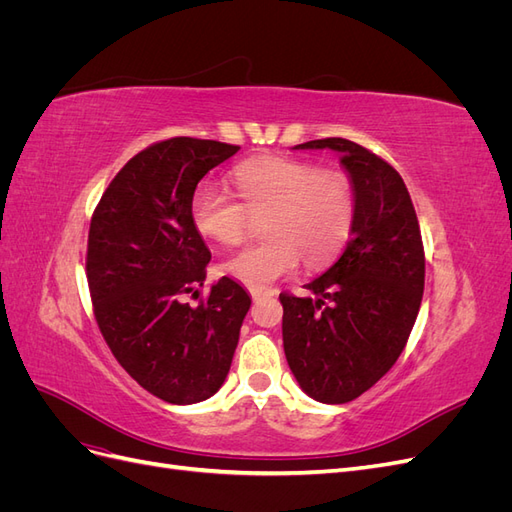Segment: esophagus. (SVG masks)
<instances>
[{
  "label": "esophagus",
  "instance_id": "esophagus-1",
  "mask_svg": "<svg viewBox=\"0 0 512 512\" xmlns=\"http://www.w3.org/2000/svg\"><path fill=\"white\" fill-rule=\"evenodd\" d=\"M250 294H252V299H254V301H258L260 297H267V294H273V290H262V288H250Z\"/></svg>",
  "mask_w": 512,
  "mask_h": 512
}]
</instances>
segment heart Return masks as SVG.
I'll return each mask as SVG.
<instances>
[{
    "mask_svg": "<svg viewBox=\"0 0 512 512\" xmlns=\"http://www.w3.org/2000/svg\"><path fill=\"white\" fill-rule=\"evenodd\" d=\"M232 181L241 200L215 185H200L190 203L194 228L222 245L247 237L250 215L267 213L269 241L245 247L224 271L250 288H265L299 269L329 262L346 245L356 194L342 170H322L307 160L262 156L239 164Z\"/></svg>",
    "mask_w": 512,
    "mask_h": 512,
    "instance_id": "1",
    "label": "heart"
}]
</instances>
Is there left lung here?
<instances>
[{
  "mask_svg": "<svg viewBox=\"0 0 512 512\" xmlns=\"http://www.w3.org/2000/svg\"><path fill=\"white\" fill-rule=\"evenodd\" d=\"M294 149L337 151L356 194L344 254L305 286L314 299L280 294L294 378L312 399L346 404L371 389L406 348L425 288L421 228L404 179L376 153L346 138Z\"/></svg>",
  "mask_w": 512,
  "mask_h": 512,
  "instance_id": "left-lung-1",
  "label": "left lung"
}]
</instances>
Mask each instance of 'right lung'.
<instances>
[{
    "label": "right lung",
    "instance_id": "right-lung-1",
    "mask_svg": "<svg viewBox=\"0 0 512 512\" xmlns=\"http://www.w3.org/2000/svg\"><path fill=\"white\" fill-rule=\"evenodd\" d=\"M237 145L175 136L153 143L108 183L87 239V282L104 342L119 365L168 404L220 391L250 294L230 277L198 294L211 260L190 218L198 181Z\"/></svg>",
    "mask_w": 512,
    "mask_h": 512
}]
</instances>
